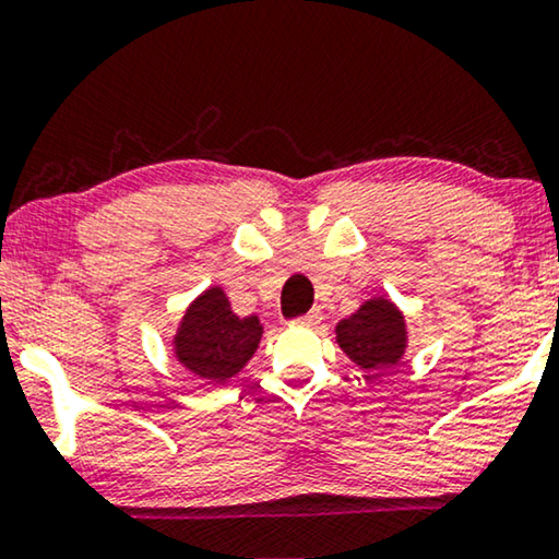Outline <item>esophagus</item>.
Masks as SVG:
<instances>
[{
    "mask_svg": "<svg viewBox=\"0 0 559 559\" xmlns=\"http://www.w3.org/2000/svg\"><path fill=\"white\" fill-rule=\"evenodd\" d=\"M320 320H323V316H320V310H310L308 316H302V318H297L295 323L297 325H305V328H316Z\"/></svg>",
    "mask_w": 559,
    "mask_h": 559,
    "instance_id": "obj_1",
    "label": "esophagus"
}]
</instances>
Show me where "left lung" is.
I'll use <instances>...</instances> for the list:
<instances>
[{
    "label": "left lung",
    "mask_w": 559,
    "mask_h": 559,
    "mask_svg": "<svg viewBox=\"0 0 559 559\" xmlns=\"http://www.w3.org/2000/svg\"><path fill=\"white\" fill-rule=\"evenodd\" d=\"M335 343L361 371L394 369L407 354V320L389 297H369L354 316L335 325Z\"/></svg>",
    "instance_id": "left-lung-1"
}]
</instances>
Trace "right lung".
Here are the masks:
<instances>
[{"label":"right lung","mask_w":559,"mask_h":559,"mask_svg":"<svg viewBox=\"0 0 559 559\" xmlns=\"http://www.w3.org/2000/svg\"><path fill=\"white\" fill-rule=\"evenodd\" d=\"M264 325L257 316L239 318L221 285H211L182 312L173 354L182 369L209 384H228L257 354Z\"/></svg>","instance_id":"obj_1"}]
</instances>
